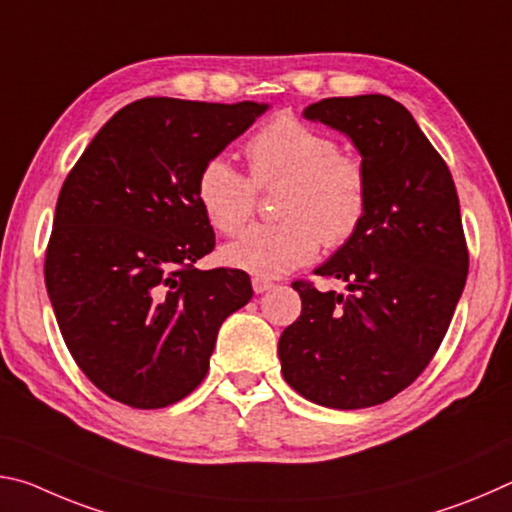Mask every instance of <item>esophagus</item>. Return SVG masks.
Here are the masks:
<instances>
[{
    "instance_id": "34e87169",
    "label": "esophagus",
    "mask_w": 512,
    "mask_h": 512,
    "mask_svg": "<svg viewBox=\"0 0 512 512\" xmlns=\"http://www.w3.org/2000/svg\"><path fill=\"white\" fill-rule=\"evenodd\" d=\"M253 289H255V293H264L268 289H273V282L264 280V277H253Z\"/></svg>"
}]
</instances>
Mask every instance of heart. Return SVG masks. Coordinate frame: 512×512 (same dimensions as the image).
Listing matches in <instances>:
<instances>
[{
    "instance_id": "b5f03b06",
    "label": "heart",
    "mask_w": 512,
    "mask_h": 512,
    "mask_svg": "<svg viewBox=\"0 0 512 512\" xmlns=\"http://www.w3.org/2000/svg\"><path fill=\"white\" fill-rule=\"evenodd\" d=\"M250 176L225 158L203 164L196 178L198 205L214 230L237 235L257 210V189L284 185L275 214L282 221L255 225L223 248L221 259L255 277H280L311 262L320 250L357 237L370 210V176L357 155L291 115H280L246 144Z\"/></svg>"
}]
</instances>
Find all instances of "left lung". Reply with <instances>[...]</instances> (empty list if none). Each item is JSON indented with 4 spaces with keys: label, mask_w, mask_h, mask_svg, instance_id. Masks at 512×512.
Returning a JSON list of instances; mask_svg holds the SVG:
<instances>
[{
    "label": "left lung",
    "mask_w": 512,
    "mask_h": 512,
    "mask_svg": "<svg viewBox=\"0 0 512 512\" xmlns=\"http://www.w3.org/2000/svg\"><path fill=\"white\" fill-rule=\"evenodd\" d=\"M305 117L350 137L370 176V210L350 244L316 268L348 296L296 280L302 311L277 343L284 381L329 409L402 393L443 343L470 253L445 160L411 112L384 94L332 97Z\"/></svg>",
    "instance_id": "1"
}]
</instances>
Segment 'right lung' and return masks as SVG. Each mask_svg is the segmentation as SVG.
Listing matches in <instances>:
<instances>
[{"label":"right lung","mask_w":512,"mask_h":512,"mask_svg":"<svg viewBox=\"0 0 512 512\" xmlns=\"http://www.w3.org/2000/svg\"><path fill=\"white\" fill-rule=\"evenodd\" d=\"M266 108L133 101L67 173L47 293L76 366L112 400L133 409L183 400L205 379L223 320L253 298L248 273L194 268L214 250L196 178Z\"/></svg>","instance_id":"add662e5"}]
</instances>
